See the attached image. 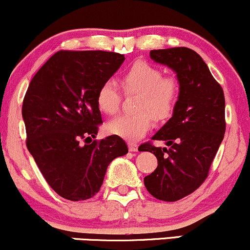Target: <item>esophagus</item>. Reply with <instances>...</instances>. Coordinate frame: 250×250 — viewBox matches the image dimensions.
I'll list each match as a JSON object with an SVG mask.
<instances>
[{
  "instance_id": "34e87169",
  "label": "esophagus",
  "mask_w": 250,
  "mask_h": 250,
  "mask_svg": "<svg viewBox=\"0 0 250 250\" xmlns=\"http://www.w3.org/2000/svg\"><path fill=\"white\" fill-rule=\"evenodd\" d=\"M128 148H129V151H137V149H139V146H137L136 143L129 142L128 143Z\"/></svg>"
}]
</instances>
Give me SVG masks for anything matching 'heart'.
I'll return each instance as SVG.
<instances>
[{
	"instance_id": "1",
	"label": "heart",
	"mask_w": 250,
	"mask_h": 250,
	"mask_svg": "<svg viewBox=\"0 0 250 250\" xmlns=\"http://www.w3.org/2000/svg\"><path fill=\"white\" fill-rule=\"evenodd\" d=\"M121 85L125 94H139L135 105L137 114L122 115L107 125L109 134L129 141L145 136L153 125L168 120L173 115L180 95V83L176 77L165 76L162 69L146 61H137L123 74ZM100 110L114 115L121 104V94L113 80L100 85L96 95Z\"/></svg>"
}]
</instances>
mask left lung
I'll use <instances>...</instances> for the list:
<instances>
[{
	"label": "left lung",
	"mask_w": 250,
	"mask_h": 250,
	"mask_svg": "<svg viewBox=\"0 0 250 250\" xmlns=\"http://www.w3.org/2000/svg\"><path fill=\"white\" fill-rule=\"evenodd\" d=\"M150 59L176 74L180 95L173 116L151 137L167 147L143 143L157 168L145 177L147 190L157 200L174 202L196 190L225 137V95L199 54L186 47L150 51Z\"/></svg>",
	"instance_id": "1"
}]
</instances>
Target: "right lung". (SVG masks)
<instances>
[{
  "mask_svg": "<svg viewBox=\"0 0 250 250\" xmlns=\"http://www.w3.org/2000/svg\"><path fill=\"white\" fill-rule=\"evenodd\" d=\"M123 61L125 55L111 51H57L28 87L22 105L27 148L48 185L63 199L93 197L109 163L128 153L116 135L90 143L102 123L97 90Z\"/></svg>",
  "mask_w": 250,
  "mask_h": 250,
  "instance_id": "1",
  "label": "right lung"
}]
</instances>
